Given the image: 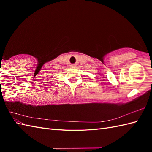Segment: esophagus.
I'll return each instance as SVG.
<instances>
[{
	"instance_id": "1",
	"label": "esophagus",
	"mask_w": 152,
	"mask_h": 152,
	"mask_svg": "<svg viewBox=\"0 0 152 152\" xmlns=\"http://www.w3.org/2000/svg\"><path fill=\"white\" fill-rule=\"evenodd\" d=\"M75 66H76L74 65V64H72V65H71V67H72V68H74Z\"/></svg>"
}]
</instances>
